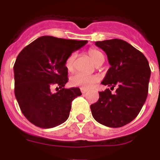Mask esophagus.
I'll return each mask as SVG.
<instances>
[{"instance_id": "34e87169", "label": "esophagus", "mask_w": 160, "mask_h": 160, "mask_svg": "<svg viewBox=\"0 0 160 160\" xmlns=\"http://www.w3.org/2000/svg\"><path fill=\"white\" fill-rule=\"evenodd\" d=\"M80 91H81V93H82V94H85V93L87 92V90H86V89H85V88H80Z\"/></svg>"}]
</instances>
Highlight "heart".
Wrapping results in <instances>:
<instances>
[{
	"label": "heart",
	"instance_id": "b5f03b06",
	"mask_svg": "<svg viewBox=\"0 0 160 160\" xmlns=\"http://www.w3.org/2000/svg\"><path fill=\"white\" fill-rule=\"evenodd\" d=\"M88 54L96 65L99 64L100 61L104 60V55L96 49H90L88 51ZM75 58H76V54L72 53L69 55V57L65 60V68L68 71H73V70H74ZM98 81H99V77L97 75H85L82 73H75V75H73L70 79V82L72 85L86 88V89L90 88Z\"/></svg>",
	"mask_w": 160,
	"mask_h": 160
}]
</instances>
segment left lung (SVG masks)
<instances>
[{
	"instance_id": "left-lung-1",
	"label": "left lung",
	"mask_w": 160,
	"mask_h": 160,
	"mask_svg": "<svg viewBox=\"0 0 160 160\" xmlns=\"http://www.w3.org/2000/svg\"><path fill=\"white\" fill-rule=\"evenodd\" d=\"M105 51L109 68L102 85L117 86L115 93L109 89L99 92L100 98L90 105L94 119L100 124L119 128L136 118L148 95L150 68L144 54L126 41L112 39L97 41Z\"/></svg>"
}]
</instances>
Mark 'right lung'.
<instances>
[{"label":"right lung","instance_id":"1","mask_svg":"<svg viewBox=\"0 0 160 160\" xmlns=\"http://www.w3.org/2000/svg\"><path fill=\"white\" fill-rule=\"evenodd\" d=\"M87 43L41 36L20 52L14 65L15 95L22 114L36 126L49 129L68 119L71 103L81 95L79 88L65 89V60ZM55 85L58 92H51Z\"/></svg>","mask_w":160,"mask_h":160}]
</instances>
